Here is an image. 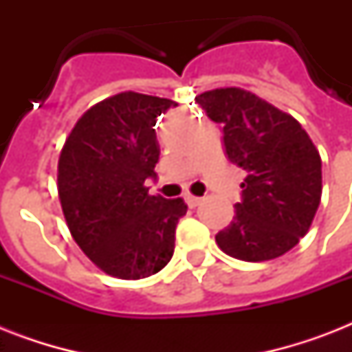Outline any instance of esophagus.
Segmentation results:
<instances>
[{"label":"esophagus","instance_id":"34e87169","mask_svg":"<svg viewBox=\"0 0 352 352\" xmlns=\"http://www.w3.org/2000/svg\"><path fill=\"white\" fill-rule=\"evenodd\" d=\"M184 201H186V204L190 206V208H195V206L201 203V197H195V195H186V197H184Z\"/></svg>","mask_w":352,"mask_h":352}]
</instances>
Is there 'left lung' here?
<instances>
[{"label": "left lung", "mask_w": 352, "mask_h": 352, "mask_svg": "<svg viewBox=\"0 0 352 352\" xmlns=\"http://www.w3.org/2000/svg\"><path fill=\"white\" fill-rule=\"evenodd\" d=\"M197 104L223 124L230 162L245 170L243 199L217 246L241 261H268L309 232L322 199V159L289 113L241 87L199 95Z\"/></svg>", "instance_id": "obj_1"}]
</instances>
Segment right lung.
Returning a JSON list of instances; mask_svg holds the SVG:
<instances>
[{
	"label": "right lung",
	"instance_id": "add662e5",
	"mask_svg": "<svg viewBox=\"0 0 352 352\" xmlns=\"http://www.w3.org/2000/svg\"><path fill=\"white\" fill-rule=\"evenodd\" d=\"M177 104L118 93L78 118L58 160V197L69 232L85 256L113 278L142 279L170 263L179 199L149 195L160 148L157 117Z\"/></svg>",
	"mask_w": 352,
	"mask_h": 352
}]
</instances>
